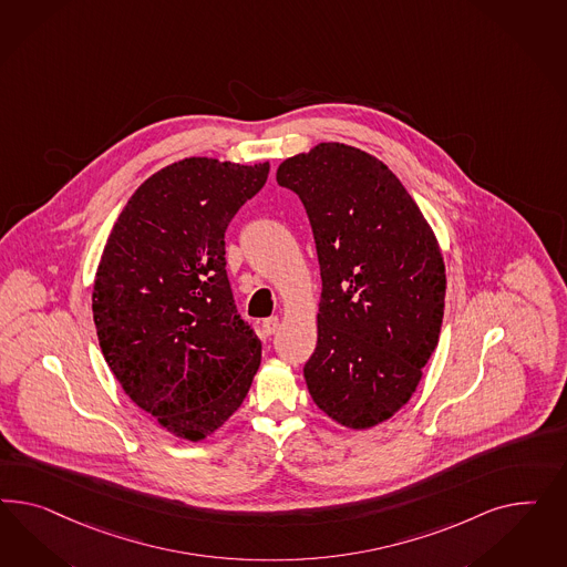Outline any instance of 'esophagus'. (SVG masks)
<instances>
[{
    "instance_id": "esophagus-1",
    "label": "esophagus",
    "mask_w": 567,
    "mask_h": 567,
    "mask_svg": "<svg viewBox=\"0 0 567 567\" xmlns=\"http://www.w3.org/2000/svg\"><path fill=\"white\" fill-rule=\"evenodd\" d=\"M261 328H264V332L270 337V334L278 332V328H280V320H278L276 316H272V318H266V320H264V324H261Z\"/></svg>"
}]
</instances>
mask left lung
<instances>
[{
  "mask_svg": "<svg viewBox=\"0 0 567 567\" xmlns=\"http://www.w3.org/2000/svg\"><path fill=\"white\" fill-rule=\"evenodd\" d=\"M276 181L306 206L322 276L309 395L344 429H372L412 399L439 344V240L389 166L358 147L318 143Z\"/></svg>",
  "mask_w": 567,
  "mask_h": 567,
  "instance_id": "8db88e82",
  "label": "left lung"
}]
</instances>
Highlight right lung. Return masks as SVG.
<instances>
[{"mask_svg": "<svg viewBox=\"0 0 567 567\" xmlns=\"http://www.w3.org/2000/svg\"><path fill=\"white\" fill-rule=\"evenodd\" d=\"M270 164L185 157L152 174L114 224L93 282L103 358L143 412L204 441L237 412L261 343L240 320L224 233Z\"/></svg>", "mask_w": 567, "mask_h": 567, "instance_id": "obj_1", "label": "right lung"}]
</instances>
